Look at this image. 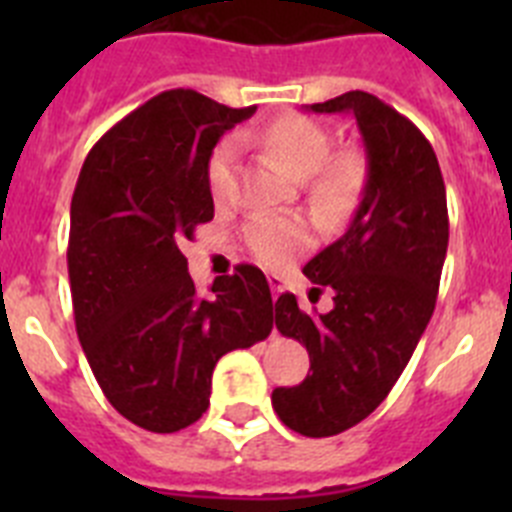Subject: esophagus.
Instances as JSON below:
<instances>
[{
	"label": "esophagus",
	"instance_id": "esophagus-1",
	"mask_svg": "<svg viewBox=\"0 0 512 512\" xmlns=\"http://www.w3.org/2000/svg\"><path fill=\"white\" fill-rule=\"evenodd\" d=\"M269 287H271V295H274V300H277V297L282 295V289H284L282 277H277V274H269Z\"/></svg>",
	"mask_w": 512,
	"mask_h": 512
}]
</instances>
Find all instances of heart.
Listing matches in <instances>:
<instances>
[{"instance_id":"heart-1","label":"heart","mask_w":512,"mask_h":512,"mask_svg":"<svg viewBox=\"0 0 512 512\" xmlns=\"http://www.w3.org/2000/svg\"><path fill=\"white\" fill-rule=\"evenodd\" d=\"M253 143L292 179H305L320 210H351L364 187V158L354 148L330 153L328 130L312 117L287 112L269 120ZM205 182L215 202H228L235 189V143L220 140L207 156ZM246 246L261 264L284 266L312 243V225L300 215H256L243 228Z\"/></svg>"}]
</instances>
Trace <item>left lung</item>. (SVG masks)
<instances>
[{
	"label": "left lung",
	"instance_id": "obj_1",
	"mask_svg": "<svg viewBox=\"0 0 512 512\" xmlns=\"http://www.w3.org/2000/svg\"><path fill=\"white\" fill-rule=\"evenodd\" d=\"M351 112L366 146V187L346 233L305 264L315 289H333V310L310 315L284 292L274 302L282 336L305 343L310 372L277 387L271 405L310 438L361 423L390 395L436 307L449 246V210L431 143L405 115L369 92L310 104Z\"/></svg>",
	"mask_w": 512,
	"mask_h": 512
}]
</instances>
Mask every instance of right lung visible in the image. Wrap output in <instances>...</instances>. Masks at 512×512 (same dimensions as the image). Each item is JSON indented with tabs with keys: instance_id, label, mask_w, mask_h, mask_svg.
<instances>
[{
	"instance_id": "right-lung-1",
	"label": "right lung",
	"mask_w": 512,
	"mask_h": 512,
	"mask_svg": "<svg viewBox=\"0 0 512 512\" xmlns=\"http://www.w3.org/2000/svg\"><path fill=\"white\" fill-rule=\"evenodd\" d=\"M253 112L169 89L112 125L81 166L66 251L76 333L104 397L146 431L200 420L217 359L274 328L259 266L238 264L200 297L182 253L215 215L207 156Z\"/></svg>"
}]
</instances>
